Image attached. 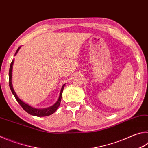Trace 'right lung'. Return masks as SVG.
Returning <instances> with one entry per match:
<instances>
[{"mask_svg":"<svg viewBox=\"0 0 148 148\" xmlns=\"http://www.w3.org/2000/svg\"><path fill=\"white\" fill-rule=\"evenodd\" d=\"M20 47H19L18 49H17V51L16 52V55L17 52L20 49ZM13 63H14V61H12L11 64H10V70H9V86H10V88L11 91L12 92V93L14 95L15 98H16V101L17 102L21 105V106L23 108V109L27 112V113L32 115V116H38V117H44V116H48L49 115L53 114L56 111L57 109L58 108V107L59 106L60 103H61V98H62V91H63L64 89V84L62 86L61 92H60L59 94V99L57 100V101L56 102V104H53V106H50L49 108H44V109H37V108H32L31 106H30L29 104H25V102H23L22 101H21L18 97H17V95L15 92L14 90L13 89V87H12V66H13Z\"/></svg>","mask_w":148,"mask_h":148,"instance_id":"add662e5","label":"right lung"}]
</instances>
